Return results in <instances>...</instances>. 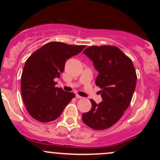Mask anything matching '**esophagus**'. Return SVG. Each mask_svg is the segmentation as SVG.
Returning a JSON list of instances; mask_svg holds the SVG:
<instances>
[{"label":"esophagus","mask_w":160,"mask_h":160,"mask_svg":"<svg viewBox=\"0 0 160 160\" xmlns=\"http://www.w3.org/2000/svg\"><path fill=\"white\" fill-rule=\"evenodd\" d=\"M76 98L80 99V98H82V97L80 96V95H76Z\"/></svg>","instance_id":"obj_1"}]
</instances>
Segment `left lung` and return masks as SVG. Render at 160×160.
Here are the masks:
<instances>
[{"mask_svg":"<svg viewBox=\"0 0 160 160\" xmlns=\"http://www.w3.org/2000/svg\"><path fill=\"white\" fill-rule=\"evenodd\" d=\"M98 71L95 84L102 102L97 104L90 99L91 110L83 113L82 120L95 130L113 126L123 115L132 98L137 74L132 62L114 46H92L83 51Z\"/></svg>","mask_w":160,"mask_h":160,"instance_id":"1","label":"left lung"}]
</instances>
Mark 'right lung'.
I'll list each match as a JSON object with an SVG mask.
<instances>
[{"label":"right lung","instance_id":"1","mask_svg":"<svg viewBox=\"0 0 160 160\" xmlns=\"http://www.w3.org/2000/svg\"><path fill=\"white\" fill-rule=\"evenodd\" d=\"M86 46L49 42L33 52L25 62L21 77L22 96L26 110L34 120L48 122L56 120L75 97L73 92L56 87L67 59Z\"/></svg>","mask_w":160,"mask_h":160}]
</instances>
